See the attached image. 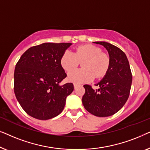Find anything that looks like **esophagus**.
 Returning a JSON list of instances; mask_svg holds the SVG:
<instances>
[{
  "label": "esophagus",
  "mask_w": 150,
  "mask_h": 150,
  "mask_svg": "<svg viewBox=\"0 0 150 150\" xmlns=\"http://www.w3.org/2000/svg\"><path fill=\"white\" fill-rule=\"evenodd\" d=\"M79 86H80V85H79V84H76V83H74V89H76V88L79 87Z\"/></svg>",
  "instance_id": "1"
}]
</instances>
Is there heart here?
<instances>
[{
    "instance_id": "heart-1",
    "label": "heart",
    "mask_w": 150,
    "mask_h": 150,
    "mask_svg": "<svg viewBox=\"0 0 150 150\" xmlns=\"http://www.w3.org/2000/svg\"><path fill=\"white\" fill-rule=\"evenodd\" d=\"M83 69L71 71L67 79L76 83L91 81L94 76L100 79L106 75L110 66V57L102 52L99 47L91 44L81 45L76 48L74 52L65 50L61 58V65L67 72L73 71L82 62Z\"/></svg>"
}]
</instances>
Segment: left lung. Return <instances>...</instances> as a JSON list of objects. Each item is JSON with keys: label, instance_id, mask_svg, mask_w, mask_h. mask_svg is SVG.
I'll use <instances>...</instances> for the list:
<instances>
[{"label": "left lung", "instance_id": "left-lung-1", "mask_svg": "<svg viewBox=\"0 0 150 150\" xmlns=\"http://www.w3.org/2000/svg\"><path fill=\"white\" fill-rule=\"evenodd\" d=\"M107 50L110 66L103 79L96 84L98 89L85 85V93L82 98L84 107L97 117L111 116L118 112L130 95L132 75L126 55L114 45L105 42H96Z\"/></svg>", "mask_w": 150, "mask_h": 150}]
</instances>
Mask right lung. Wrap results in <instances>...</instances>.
Masks as SVG:
<instances>
[{"mask_svg": "<svg viewBox=\"0 0 150 150\" xmlns=\"http://www.w3.org/2000/svg\"><path fill=\"white\" fill-rule=\"evenodd\" d=\"M71 43H44L28 48L16 63L14 93L28 115L40 120L63 111L72 83L59 84L67 74L61 65L63 52Z\"/></svg>", "mask_w": 150, "mask_h": 150, "instance_id": "add662e5", "label": "right lung"}]
</instances>
